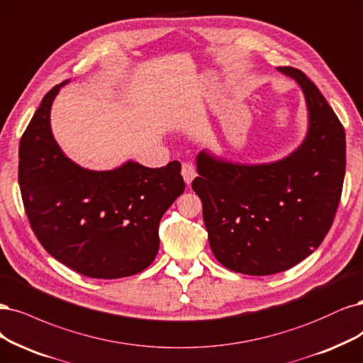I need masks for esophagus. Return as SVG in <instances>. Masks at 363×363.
I'll return each mask as SVG.
<instances>
[{"instance_id":"34e87169","label":"esophagus","mask_w":363,"mask_h":363,"mask_svg":"<svg viewBox=\"0 0 363 363\" xmlns=\"http://www.w3.org/2000/svg\"><path fill=\"white\" fill-rule=\"evenodd\" d=\"M182 176H183L186 184H191L192 180L196 177V171H195L194 165L189 164V162H184V164L182 165Z\"/></svg>"}]
</instances>
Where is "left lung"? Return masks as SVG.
<instances>
[{"label": "left lung", "mask_w": 363, "mask_h": 363, "mask_svg": "<svg viewBox=\"0 0 363 363\" xmlns=\"http://www.w3.org/2000/svg\"><path fill=\"white\" fill-rule=\"evenodd\" d=\"M278 70L305 93L309 129L303 144L267 165H234L199 153V177L192 182L216 259L252 277L289 270L315 251L333 223L345 176L340 118L302 70Z\"/></svg>", "instance_id": "obj_1"}]
</instances>
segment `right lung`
Returning a JSON list of instances; mask_svg holds the SVG:
<instances>
[{"mask_svg": "<svg viewBox=\"0 0 363 363\" xmlns=\"http://www.w3.org/2000/svg\"><path fill=\"white\" fill-rule=\"evenodd\" d=\"M49 90L19 144V187L25 213L48 254L84 277L117 279L152 264L159 222L184 192L180 162L147 168L128 162L89 171L62 155L49 112L60 86Z\"/></svg>", "mask_w": 363, "mask_h": 363, "instance_id": "right-lung-1", "label": "right lung"}]
</instances>
